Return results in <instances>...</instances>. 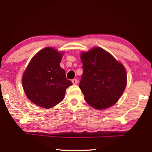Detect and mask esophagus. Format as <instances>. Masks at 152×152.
I'll list each match as a JSON object with an SVG mask.
<instances>
[{
    "instance_id": "34e87169",
    "label": "esophagus",
    "mask_w": 152,
    "mask_h": 152,
    "mask_svg": "<svg viewBox=\"0 0 152 152\" xmlns=\"http://www.w3.org/2000/svg\"><path fill=\"white\" fill-rule=\"evenodd\" d=\"M72 82L73 84H77L78 82H77V79H73V80H72Z\"/></svg>"
}]
</instances>
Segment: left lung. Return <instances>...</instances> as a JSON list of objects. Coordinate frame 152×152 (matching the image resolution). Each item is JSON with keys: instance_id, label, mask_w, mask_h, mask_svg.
Listing matches in <instances>:
<instances>
[{"instance_id": "obj_1", "label": "left lung", "mask_w": 152, "mask_h": 152, "mask_svg": "<svg viewBox=\"0 0 152 152\" xmlns=\"http://www.w3.org/2000/svg\"><path fill=\"white\" fill-rule=\"evenodd\" d=\"M83 72L80 88L91 107L101 110L117 102L126 85L125 68L99 47L81 54Z\"/></svg>"}]
</instances>
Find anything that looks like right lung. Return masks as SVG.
Here are the masks:
<instances>
[{
	"instance_id": "add662e5",
	"label": "right lung",
	"mask_w": 152,
	"mask_h": 152,
	"mask_svg": "<svg viewBox=\"0 0 152 152\" xmlns=\"http://www.w3.org/2000/svg\"><path fill=\"white\" fill-rule=\"evenodd\" d=\"M63 54L51 47L45 48L33 57L26 68L23 87L34 104L44 109L55 107L63 100L66 88L72 84L60 67Z\"/></svg>"
}]
</instances>
